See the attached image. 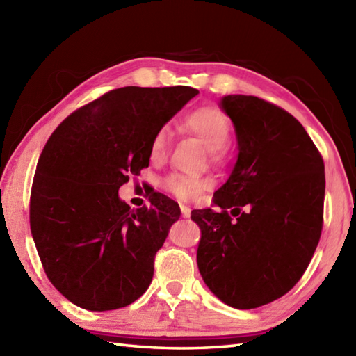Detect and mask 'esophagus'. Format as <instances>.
Returning <instances> with one entry per match:
<instances>
[{
    "mask_svg": "<svg viewBox=\"0 0 356 356\" xmlns=\"http://www.w3.org/2000/svg\"><path fill=\"white\" fill-rule=\"evenodd\" d=\"M180 211H182V217L184 218H188L191 216V209L188 208V207H185V205H180Z\"/></svg>",
    "mask_w": 356,
    "mask_h": 356,
    "instance_id": "34e87169",
    "label": "esophagus"
}]
</instances>
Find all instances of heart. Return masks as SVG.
<instances>
[{
	"label": "heart",
	"mask_w": 356,
	"mask_h": 356,
	"mask_svg": "<svg viewBox=\"0 0 356 356\" xmlns=\"http://www.w3.org/2000/svg\"><path fill=\"white\" fill-rule=\"evenodd\" d=\"M184 127L188 131L202 140L211 154H216L218 149H222L229 140L231 136V120L225 113L214 107V105H207V107L195 108L184 118ZM170 145V133L168 128H161L153 136L149 143V157L151 161H162ZM211 185L208 177H195L185 176V174H170L168 177L163 179L162 186L165 191H168L174 197L180 200H191L195 195L200 194L203 190Z\"/></svg>",
	"instance_id": "1"
}]
</instances>
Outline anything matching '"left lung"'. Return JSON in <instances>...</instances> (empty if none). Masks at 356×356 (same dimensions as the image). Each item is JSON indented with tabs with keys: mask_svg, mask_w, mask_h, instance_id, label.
<instances>
[{
	"mask_svg": "<svg viewBox=\"0 0 356 356\" xmlns=\"http://www.w3.org/2000/svg\"><path fill=\"white\" fill-rule=\"evenodd\" d=\"M237 161L213 208L191 211L202 237L197 266L225 305L255 309L289 292L320 241L324 162L297 119L274 104L228 95Z\"/></svg>",
	"mask_w": 356,
	"mask_h": 356,
	"instance_id": "obj_1",
	"label": "left lung"
}]
</instances>
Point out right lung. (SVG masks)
Masks as SVG:
<instances>
[{"mask_svg":"<svg viewBox=\"0 0 356 356\" xmlns=\"http://www.w3.org/2000/svg\"><path fill=\"white\" fill-rule=\"evenodd\" d=\"M199 90L124 87L59 125L38 161L30 229L51 284L87 311L125 307L148 289L154 255L179 220L165 194L131 209L119 188L149 165V143Z\"/></svg>","mask_w":356,"mask_h":356,"instance_id":"right-lung-1","label":"right lung"}]
</instances>
